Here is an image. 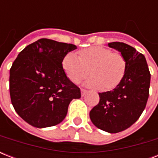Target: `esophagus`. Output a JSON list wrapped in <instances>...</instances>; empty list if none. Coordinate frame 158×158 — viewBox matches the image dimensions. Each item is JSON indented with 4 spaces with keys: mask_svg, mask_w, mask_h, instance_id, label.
I'll return each instance as SVG.
<instances>
[{
    "mask_svg": "<svg viewBox=\"0 0 158 158\" xmlns=\"http://www.w3.org/2000/svg\"><path fill=\"white\" fill-rule=\"evenodd\" d=\"M86 93H87V91H86V90H85V89H81V95H82V97H84V95L86 94Z\"/></svg>",
    "mask_w": 158,
    "mask_h": 158,
    "instance_id": "1",
    "label": "esophagus"
}]
</instances>
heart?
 <instances>
[{"mask_svg": "<svg viewBox=\"0 0 158 158\" xmlns=\"http://www.w3.org/2000/svg\"><path fill=\"white\" fill-rule=\"evenodd\" d=\"M62 67L67 77L78 84L89 73L84 86L93 89L110 90L119 85L125 76L127 62L120 52L101 46H93L82 49L79 56L73 52L66 54L62 60Z\"/></svg>", "mask_w": 158, "mask_h": 158, "instance_id": "1", "label": "heart"}]
</instances>
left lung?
<instances>
[{
	"label": "left lung",
	"mask_w": 158,
	"mask_h": 158,
	"mask_svg": "<svg viewBox=\"0 0 158 158\" xmlns=\"http://www.w3.org/2000/svg\"><path fill=\"white\" fill-rule=\"evenodd\" d=\"M125 56L127 69L122 81L111 91L99 93L100 101L89 113L96 127L115 134L135 123L144 110L149 95L150 74L145 56L131 46L108 43Z\"/></svg>",
	"instance_id": "left-lung-1"
}]
</instances>
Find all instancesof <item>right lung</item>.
Listing matches in <instances>:
<instances>
[{"label":"right lung","instance_id":"right-lung-1","mask_svg":"<svg viewBox=\"0 0 158 158\" xmlns=\"http://www.w3.org/2000/svg\"><path fill=\"white\" fill-rule=\"evenodd\" d=\"M74 44L41 38L21 51L10 69V94L15 110L37 128L59 124L73 99L80 98L79 87L66 76L62 60L75 50Z\"/></svg>","mask_w":158,"mask_h":158}]
</instances>
